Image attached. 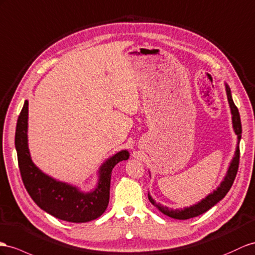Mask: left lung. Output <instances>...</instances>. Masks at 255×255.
Wrapping results in <instances>:
<instances>
[{"label":"left lung","instance_id":"1","mask_svg":"<svg viewBox=\"0 0 255 255\" xmlns=\"http://www.w3.org/2000/svg\"><path fill=\"white\" fill-rule=\"evenodd\" d=\"M226 94H227L228 103H230L232 115H233L234 130H235V132H236V134L238 135V140H240L241 131H243V130H241L240 115H239L237 107L235 106V103L232 99L231 89L227 86V85H226ZM239 156H240L239 147H237L236 154H235V157L233 158V160L231 162L230 168H228V171H227V174H226L224 181L222 182L217 191H214L212 194L207 196L205 199H202L200 202H198V204H196L190 208L181 209V210H179V209H177V210H172V209H169L167 207L161 206L160 204H156V201L149 195H148V199H149V201H151V204L157 208L160 212L168 215V217H170V218L177 219V220H187V219L198 217V215L208 211L209 209H211L214 205H217L221 199H223L225 197V195L228 193V191L231 190V187L234 183V180H235V178H236V174L238 171Z\"/></svg>","mask_w":255,"mask_h":255}]
</instances>
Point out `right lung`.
Here are the masks:
<instances>
[{"instance_id": "right-lung-1", "label": "right lung", "mask_w": 255, "mask_h": 255, "mask_svg": "<svg viewBox=\"0 0 255 255\" xmlns=\"http://www.w3.org/2000/svg\"><path fill=\"white\" fill-rule=\"evenodd\" d=\"M28 101L18 117L15 145L18 166L25 190L35 204L53 217L72 223H85L99 218L107 210L110 199L111 174L116 164L129 158L122 151L108 159L100 168V179L94 192L84 194L76 187L58 182L43 173L31 160L28 148Z\"/></svg>"}]
</instances>
